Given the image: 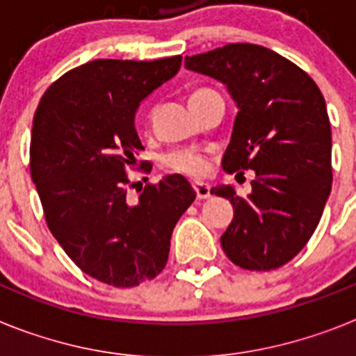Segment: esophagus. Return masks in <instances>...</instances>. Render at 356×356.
<instances>
[{
	"label": "esophagus",
	"instance_id": "obj_1",
	"mask_svg": "<svg viewBox=\"0 0 356 356\" xmlns=\"http://www.w3.org/2000/svg\"><path fill=\"white\" fill-rule=\"evenodd\" d=\"M193 187H194V191H196L197 200H207V197H210V185L209 184H200V181H196Z\"/></svg>",
	"mask_w": 356,
	"mask_h": 356
}]
</instances>
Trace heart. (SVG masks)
<instances>
[{"mask_svg": "<svg viewBox=\"0 0 356 356\" xmlns=\"http://www.w3.org/2000/svg\"><path fill=\"white\" fill-rule=\"evenodd\" d=\"M207 94V90H201V92H196L193 97L203 96ZM191 97V99H193ZM165 165L169 169L176 172H184L187 176H194V178H200V176H205L207 171H209V160L207 156L201 153V151L196 149H178L172 151L169 155H165L163 159Z\"/></svg>", "mask_w": 356, "mask_h": 356, "instance_id": "heart-1", "label": "heart"}]
</instances>
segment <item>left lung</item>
Instances as JSON below:
<instances>
[{"label": "left lung", "instance_id": "8db88e82", "mask_svg": "<svg viewBox=\"0 0 356 356\" xmlns=\"http://www.w3.org/2000/svg\"><path fill=\"white\" fill-rule=\"evenodd\" d=\"M185 67L226 85L237 105L222 169L257 175L246 197L232 185L210 191L234 205L222 250L242 269L282 267L312 237L332 191L325 97L303 69L257 44L185 56Z\"/></svg>", "mask_w": 356, "mask_h": 356}]
</instances>
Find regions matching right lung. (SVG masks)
I'll list each match as a JSON object with an SVG mask.
<instances>
[{
  "instance_id": "1",
  "label": "right lung",
  "mask_w": 356,
  "mask_h": 356,
  "mask_svg": "<svg viewBox=\"0 0 356 356\" xmlns=\"http://www.w3.org/2000/svg\"><path fill=\"white\" fill-rule=\"evenodd\" d=\"M181 56L92 60L65 72L33 115L30 171L49 232L85 275L135 287L162 273L171 235L196 193L181 175L130 200L124 168L144 149L135 112L176 76Z\"/></svg>"
}]
</instances>
